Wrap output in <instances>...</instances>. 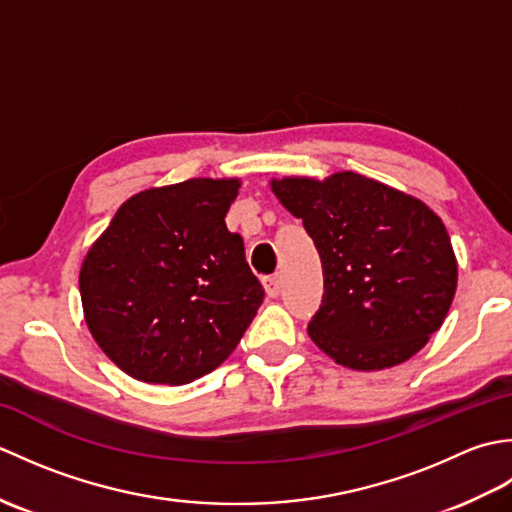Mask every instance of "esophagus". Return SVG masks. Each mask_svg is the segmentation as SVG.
<instances>
[{"label":"esophagus","instance_id":"esophagus-1","mask_svg":"<svg viewBox=\"0 0 512 512\" xmlns=\"http://www.w3.org/2000/svg\"><path fill=\"white\" fill-rule=\"evenodd\" d=\"M264 288H266V295L268 297H279V292H281V279H279V275H270V277H266L264 279Z\"/></svg>","mask_w":512,"mask_h":512}]
</instances>
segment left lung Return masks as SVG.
I'll return each instance as SVG.
<instances>
[{
  "label": "left lung",
  "instance_id": "8db88e82",
  "mask_svg": "<svg viewBox=\"0 0 512 512\" xmlns=\"http://www.w3.org/2000/svg\"><path fill=\"white\" fill-rule=\"evenodd\" d=\"M319 250L323 299L310 339L361 372L405 363L440 330L458 286L451 237L427 204L341 171L270 182Z\"/></svg>",
  "mask_w": 512,
  "mask_h": 512
}]
</instances>
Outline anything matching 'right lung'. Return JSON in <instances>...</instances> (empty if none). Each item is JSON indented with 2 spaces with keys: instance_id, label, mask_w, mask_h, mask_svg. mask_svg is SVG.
<instances>
[{
  "instance_id": "obj_1",
  "label": "right lung",
  "mask_w": 512,
  "mask_h": 512,
  "mask_svg": "<svg viewBox=\"0 0 512 512\" xmlns=\"http://www.w3.org/2000/svg\"><path fill=\"white\" fill-rule=\"evenodd\" d=\"M239 180L193 178L129 198L81 266L85 323L143 383L184 385L220 367L264 288L226 228Z\"/></svg>"
}]
</instances>
